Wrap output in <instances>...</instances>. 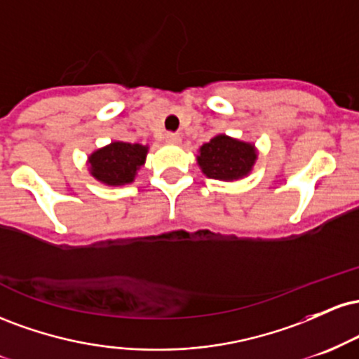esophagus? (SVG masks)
<instances>
[{
  "instance_id": "esophagus-1",
  "label": "esophagus",
  "mask_w": 359,
  "mask_h": 359,
  "mask_svg": "<svg viewBox=\"0 0 359 359\" xmlns=\"http://www.w3.org/2000/svg\"><path fill=\"white\" fill-rule=\"evenodd\" d=\"M165 142L170 143V145H179L180 143V135L179 133H167Z\"/></svg>"
}]
</instances>
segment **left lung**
<instances>
[{
  "label": "left lung",
  "instance_id": "left-lung-1",
  "mask_svg": "<svg viewBox=\"0 0 359 359\" xmlns=\"http://www.w3.org/2000/svg\"><path fill=\"white\" fill-rule=\"evenodd\" d=\"M258 160L255 143L219 133L197 150V165L201 172L214 180H233L248 177Z\"/></svg>",
  "mask_w": 359,
  "mask_h": 359
}]
</instances>
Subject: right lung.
<instances>
[{
  "mask_svg": "<svg viewBox=\"0 0 359 359\" xmlns=\"http://www.w3.org/2000/svg\"><path fill=\"white\" fill-rule=\"evenodd\" d=\"M148 145L111 142L88 156V170L97 182L119 187L135 182L138 170L145 165Z\"/></svg>",
  "mask_w": 359,
  "mask_h": 359,
  "instance_id": "obj_1",
  "label": "right lung"
}]
</instances>
